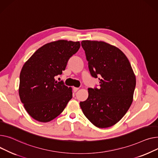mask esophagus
Returning a JSON list of instances; mask_svg holds the SVG:
<instances>
[{"label": "esophagus", "mask_w": 158, "mask_h": 158, "mask_svg": "<svg viewBox=\"0 0 158 158\" xmlns=\"http://www.w3.org/2000/svg\"><path fill=\"white\" fill-rule=\"evenodd\" d=\"M78 89H78V88H77V87H73V92H76Z\"/></svg>", "instance_id": "34e87169"}]
</instances>
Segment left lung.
<instances>
[{
    "instance_id": "1",
    "label": "left lung",
    "mask_w": 158,
    "mask_h": 158,
    "mask_svg": "<svg viewBox=\"0 0 158 158\" xmlns=\"http://www.w3.org/2000/svg\"><path fill=\"white\" fill-rule=\"evenodd\" d=\"M90 75L99 87L89 88L88 98L80 103L83 114L99 128L118 123L130 107L136 78L125 54L103 41H82Z\"/></svg>"
}]
</instances>
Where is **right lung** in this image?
Returning a JSON list of instances; mask_svg holds the SVG:
<instances>
[{
	"mask_svg": "<svg viewBox=\"0 0 158 158\" xmlns=\"http://www.w3.org/2000/svg\"><path fill=\"white\" fill-rule=\"evenodd\" d=\"M80 47L79 41L47 43L24 64L20 75L19 96L27 113L35 120L51 121L62 112L72 98V89L55 77L61 75Z\"/></svg>",
	"mask_w": 158,
	"mask_h": 158,
	"instance_id": "obj_1",
	"label": "right lung"
}]
</instances>
